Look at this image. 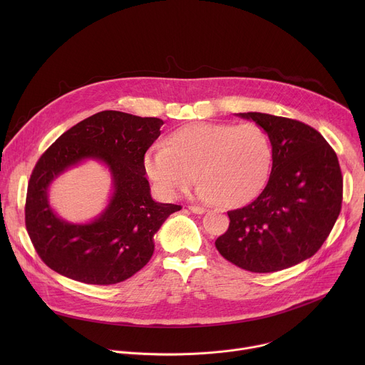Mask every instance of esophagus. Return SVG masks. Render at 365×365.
Wrapping results in <instances>:
<instances>
[{
	"mask_svg": "<svg viewBox=\"0 0 365 365\" xmlns=\"http://www.w3.org/2000/svg\"><path fill=\"white\" fill-rule=\"evenodd\" d=\"M189 211L193 212V214H199V215L206 212V210H205L203 206H196V205H190V206H189Z\"/></svg>",
	"mask_w": 365,
	"mask_h": 365,
	"instance_id": "34e87169",
	"label": "esophagus"
}]
</instances>
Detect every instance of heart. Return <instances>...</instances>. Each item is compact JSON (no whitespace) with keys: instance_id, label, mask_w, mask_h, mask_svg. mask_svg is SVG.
Instances as JSON below:
<instances>
[{"instance_id":"b5f03b06","label":"heart","mask_w":365,"mask_h":365,"mask_svg":"<svg viewBox=\"0 0 365 365\" xmlns=\"http://www.w3.org/2000/svg\"><path fill=\"white\" fill-rule=\"evenodd\" d=\"M272 143L254 123H197L185 125L145 155L147 175L169 199L196 180L199 199L234 207L264 187L272 166Z\"/></svg>"}]
</instances>
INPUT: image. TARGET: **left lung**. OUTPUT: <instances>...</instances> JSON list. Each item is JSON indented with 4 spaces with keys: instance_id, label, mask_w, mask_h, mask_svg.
<instances>
[{
    "instance_id": "1",
    "label": "left lung",
    "mask_w": 365,
    "mask_h": 365,
    "mask_svg": "<svg viewBox=\"0 0 365 365\" xmlns=\"http://www.w3.org/2000/svg\"><path fill=\"white\" fill-rule=\"evenodd\" d=\"M272 143L273 166L263 192L230 211L217 238L220 254L240 269L273 273L314 255L332 231L342 205V173L334 148L319 131L297 120L241 113Z\"/></svg>"
}]
</instances>
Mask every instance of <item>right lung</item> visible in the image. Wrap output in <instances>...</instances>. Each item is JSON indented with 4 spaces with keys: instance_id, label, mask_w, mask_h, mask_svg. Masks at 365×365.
Returning <instances> with one entry per match:
<instances>
[{
    "instance_id": "add662e5",
    "label": "right lung",
    "mask_w": 365,
    "mask_h": 365,
    "mask_svg": "<svg viewBox=\"0 0 365 365\" xmlns=\"http://www.w3.org/2000/svg\"><path fill=\"white\" fill-rule=\"evenodd\" d=\"M163 121L120 111H101L63 133L36 163L26 197V228L43 263L86 284L108 286L141 270L153 255L154 234L182 206L154 202L145 179L144 154L160 135ZM86 158L110 168L113 197L89 225L61 220L46 200L48 185Z\"/></svg>"
}]
</instances>
